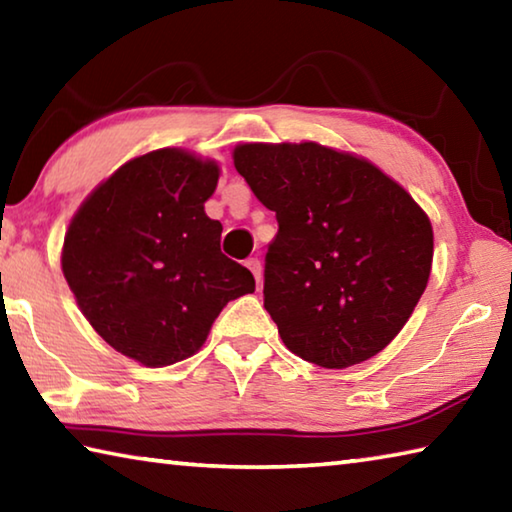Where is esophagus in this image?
<instances>
[{"mask_svg":"<svg viewBox=\"0 0 512 512\" xmlns=\"http://www.w3.org/2000/svg\"><path fill=\"white\" fill-rule=\"evenodd\" d=\"M246 266L250 268V271H253V275H255V282H257V287H262V282H264V277H262V262H259L257 257H250L248 262H246Z\"/></svg>","mask_w":512,"mask_h":512,"instance_id":"1","label":"esophagus"}]
</instances>
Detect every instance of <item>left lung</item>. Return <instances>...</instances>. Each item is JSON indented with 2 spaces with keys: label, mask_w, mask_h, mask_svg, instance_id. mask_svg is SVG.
I'll list each match as a JSON object with an SVG mask.
<instances>
[{
  "label": "left lung",
  "mask_w": 512,
  "mask_h": 512,
  "mask_svg": "<svg viewBox=\"0 0 512 512\" xmlns=\"http://www.w3.org/2000/svg\"><path fill=\"white\" fill-rule=\"evenodd\" d=\"M235 167L277 219L264 307L284 345L320 368L375 357L427 289V214L375 164L314 142L241 144Z\"/></svg>",
  "instance_id": "8db88e82"
}]
</instances>
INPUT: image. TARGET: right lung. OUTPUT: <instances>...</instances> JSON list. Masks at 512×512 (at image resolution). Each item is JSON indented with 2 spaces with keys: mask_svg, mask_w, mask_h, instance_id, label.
I'll return each instance as SVG.
<instances>
[{
  "mask_svg": "<svg viewBox=\"0 0 512 512\" xmlns=\"http://www.w3.org/2000/svg\"><path fill=\"white\" fill-rule=\"evenodd\" d=\"M219 167L180 149L126 162L69 223L63 273L103 341L144 366L201 348L221 309L255 291L246 266L221 253L205 214Z\"/></svg>",
  "mask_w": 512,
  "mask_h": 512,
  "instance_id": "obj_1",
  "label": "right lung"
}]
</instances>
